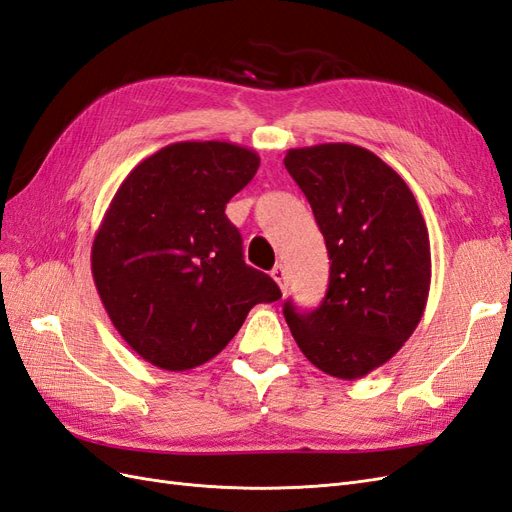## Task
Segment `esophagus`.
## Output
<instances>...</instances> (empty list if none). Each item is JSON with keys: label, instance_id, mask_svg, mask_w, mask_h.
<instances>
[{"label": "esophagus", "instance_id": "esophagus-1", "mask_svg": "<svg viewBox=\"0 0 512 512\" xmlns=\"http://www.w3.org/2000/svg\"><path fill=\"white\" fill-rule=\"evenodd\" d=\"M271 277H273V280L277 282V286H280V290H282V292H286V290H288L286 271H284V267H282V265H275V267L271 269Z\"/></svg>", "mask_w": 512, "mask_h": 512}]
</instances>
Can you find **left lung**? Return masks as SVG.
<instances>
[{"label":"left lung","instance_id":"left-lung-1","mask_svg":"<svg viewBox=\"0 0 512 512\" xmlns=\"http://www.w3.org/2000/svg\"><path fill=\"white\" fill-rule=\"evenodd\" d=\"M284 166L312 205L331 260L314 312L286 301L290 333L324 374L363 378L393 359L423 318L431 250L421 209L406 181L363 147L290 149Z\"/></svg>","mask_w":512,"mask_h":512}]
</instances>
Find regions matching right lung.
Here are the masks:
<instances>
[{
	"label": "right lung",
	"instance_id": "obj_1",
	"mask_svg": "<svg viewBox=\"0 0 512 512\" xmlns=\"http://www.w3.org/2000/svg\"><path fill=\"white\" fill-rule=\"evenodd\" d=\"M258 153L226 141L166 145L134 166L91 245V273L126 344L166 371L220 354L256 303L282 297L247 267L226 203L250 183Z\"/></svg>",
	"mask_w": 512,
	"mask_h": 512
}]
</instances>
